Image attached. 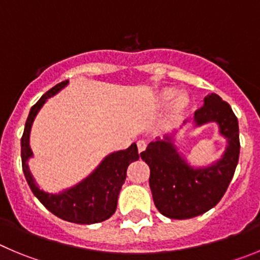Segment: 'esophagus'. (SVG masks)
Listing matches in <instances>:
<instances>
[{
	"mask_svg": "<svg viewBox=\"0 0 260 260\" xmlns=\"http://www.w3.org/2000/svg\"><path fill=\"white\" fill-rule=\"evenodd\" d=\"M146 146H147V144H146V141H144V140H140V141L137 142V147H138V151L140 152L145 151Z\"/></svg>",
	"mask_w": 260,
	"mask_h": 260,
	"instance_id": "1",
	"label": "esophagus"
}]
</instances>
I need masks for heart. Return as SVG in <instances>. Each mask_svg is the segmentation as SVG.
Masks as SVG:
<instances>
[{
	"label": "heart",
	"instance_id": "heart-1",
	"mask_svg": "<svg viewBox=\"0 0 260 260\" xmlns=\"http://www.w3.org/2000/svg\"><path fill=\"white\" fill-rule=\"evenodd\" d=\"M177 95H178V89L174 88V87H167V88H163L160 91L159 96H157V103H159L160 106L167 108L176 100V101L174 102V110L179 114L185 113L187 110L188 105H190V99H188L187 94L183 93L179 94L178 98ZM176 96L177 99H175Z\"/></svg>",
	"mask_w": 260,
	"mask_h": 260
}]
</instances>
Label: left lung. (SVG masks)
<instances>
[{
	"label": "left lung",
	"mask_w": 260,
	"mask_h": 260,
	"mask_svg": "<svg viewBox=\"0 0 260 260\" xmlns=\"http://www.w3.org/2000/svg\"><path fill=\"white\" fill-rule=\"evenodd\" d=\"M215 122L227 138L222 159L205 168H193L178 154L173 138L150 142L141 159L150 168V188L156 209L172 219H188L208 212L227 191L239 163V122L231 106L218 94H208L195 111L196 127ZM186 123V122H185Z\"/></svg>",
	"instance_id": "8db88e82"
}]
</instances>
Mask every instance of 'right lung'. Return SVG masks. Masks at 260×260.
Instances as JSON below:
<instances>
[{
	"instance_id": "add662e5",
	"label": "right lung",
	"mask_w": 260,
	"mask_h": 260,
	"mask_svg": "<svg viewBox=\"0 0 260 260\" xmlns=\"http://www.w3.org/2000/svg\"><path fill=\"white\" fill-rule=\"evenodd\" d=\"M68 83L69 81H64L48 89L31 106L21 136V166L31 192L52 214L68 222L92 224L106 220L115 213L119 192L127 177L128 166L138 160L140 155L137 145L132 144L127 150H120L108 155L100 166L74 187L68 188L56 195L40 190L28 168V159L33 155L29 146L31 123L47 99L57 93Z\"/></svg>"
}]
</instances>
